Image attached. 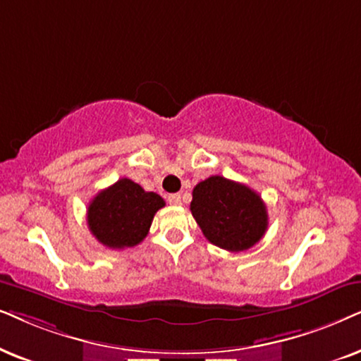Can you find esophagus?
<instances>
[{"mask_svg":"<svg viewBox=\"0 0 361 361\" xmlns=\"http://www.w3.org/2000/svg\"><path fill=\"white\" fill-rule=\"evenodd\" d=\"M168 203L173 204V206H180L181 204V196L178 193H173L168 196Z\"/></svg>","mask_w":361,"mask_h":361,"instance_id":"1","label":"esophagus"}]
</instances>
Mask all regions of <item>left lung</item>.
I'll return each instance as SVG.
<instances>
[{"mask_svg": "<svg viewBox=\"0 0 361 361\" xmlns=\"http://www.w3.org/2000/svg\"><path fill=\"white\" fill-rule=\"evenodd\" d=\"M190 209L204 238L231 252L252 247L267 231V209L261 196L224 176L200 181Z\"/></svg>", "mask_w": 361, "mask_h": 361, "instance_id": "left-lung-1", "label": "left lung"}]
</instances>
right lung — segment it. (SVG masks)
I'll return each instance as SVG.
<instances>
[{"label": "right lung", "instance_id": "obj_1", "mask_svg": "<svg viewBox=\"0 0 361 361\" xmlns=\"http://www.w3.org/2000/svg\"><path fill=\"white\" fill-rule=\"evenodd\" d=\"M163 206L165 201L160 195L122 178L90 201L87 224L105 247H133L145 239L153 216Z\"/></svg>", "mask_w": 361, "mask_h": 361}]
</instances>
